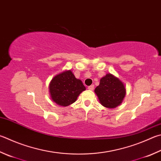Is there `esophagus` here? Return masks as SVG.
<instances>
[{"label":"esophagus","instance_id":"1","mask_svg":"<svg viewBox=\"0 0 161 161\" xmlns=\"http://www.w3.org/2000/svg\"><path fill=\"white\" fill-rule=\"evenodd\" d=\"M93 89H94V85H91V86H88V89L89 90L92 91V90H93Z\"/></svg>","mask_w":161,"mask_h":161}]
</instances>
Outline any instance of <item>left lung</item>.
<instances>
[{
	"mask_svg": "<svg viewBox=\"0 0 161 161\" xmlns=\"http://www.w3.org/2000/svg\"><path fill=\"white\" fill-rule=\"evenodd\" d=\"M94 91L102 106L108 108L119 106L126 93L123 83L110 74L101 79L100 84Z\"/></svg>",
	"mask_w": 161,
	"mask_h": 161,
	"instance_id": "1",
	"label": "left lung"
}]
</instances>
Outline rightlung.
<instances>
[{
  "instance_id": "add662e5",
  "label": "right lung",
  "mask_w": 161,
  "mask_h": 161,
  "mask_svg": "<svg viewBox=\"0 0 161 161\" xmlns=\"http://www.w3.org/2000/svg\"><path fill=\"white\" fill-rule=\"evenodd\" d=\"M52 100L61 106H68L76 101L86 89L82 81L77 80L71 70L63 72L53 79L49 86Z\"/></svg>"
}]
</instances>
